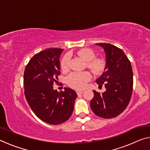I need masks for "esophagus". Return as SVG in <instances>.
Here are the masks:
<instances>
[{
	"mask_svg": "<svg viewBox=\"0 0 150 150\" xmlns=\"http://www.w3.org/2000/svg\"><path fill=\"white\" fill-rule=\"evenodd\" d=\"M82 93H83V91H77V95H81Z\"/></svg>",
	"mask_w": 150,
	"mask_h": 150,
	"instance_id": "1",
	"label": "esophagus"
}]
</instances>
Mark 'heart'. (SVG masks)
Returning <instances> with one entry per match:
<instances>
[{"mask_svg": "<svg viewBox=\"0 0 150 150\" xmlns=\"http://www.w3.org/2000/svg\"><path fill=\"white\" fill-rule=\"evenodd\" d=\"M77 55L81 59L87 62V67L94 74L99 75L103 74L106 69V62L103 57H95L96 54L90 48H83L77 52ZM69 58L67 55L63 57L60 63L61 69L63 71L68 69ZM92 78L88 71H75L71 73L66 77L67 84L74 89L81 90L85 87L87 82Z\"/></svg>", "mask_w": 150, "mask_h": 150, "instance_id": "b5f03b06", "label": "heart"}]
</instances>
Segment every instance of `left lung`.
Returning a JSON list of instances; mask_svg holds the SVG:
<instances>
[{"label": "left lung", "instance_id": "obj_1", "mask_svg": "<svg viewBox=\"0 0 150 150\" xmlns=\"http://www.w3.org/2000/svg\"><path fill=\"white\" fill-rule=\"evenodd\" d=\"M106 53V67L96 83L106 91L100 93L93 91L91 100V110L96 116L112 118L122 112L130 103L133 89V72L131 63L120 48L110 44H96Z\"/></svg>", "mask_w": 150, "mask_h": 150}]
</instances>
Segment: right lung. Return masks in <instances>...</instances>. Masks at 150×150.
<instances>
[{
  "label": "right lung",
  "mask_w": 150,
  "mask_h": 150,
  "mask_svg": "<svg viewBox=\"0 0 150 150\" xmlns=\"http://www.w3.org/2000/svg\"><path fill=\"white\" fill-rule=\"evenodd\" d=\"M59 48H49L34 55L24 73V95L30 108L45 122L57 125L71 116L77 93L69 88L57 92L53 85L60 75Z\"/></svg>",
  "instance_id": "1"
}]
</instances>
